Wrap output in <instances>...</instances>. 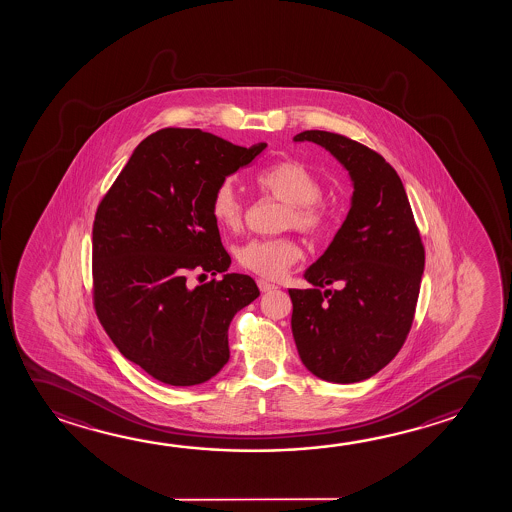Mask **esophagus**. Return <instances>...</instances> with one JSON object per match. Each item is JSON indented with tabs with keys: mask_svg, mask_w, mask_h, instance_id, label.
Returning a JSON list of instances; mask_svg holds the SVG:
<instances>
[{
	"mask_svg": "<svg viewBox=\"0 0 512 512\" xmlns=\"http://www.w3.org/2000/svg\"><path fill=\"white\" fill-rule=\"evenodd\" d=\"M258 286H260L261 292H272V290H276V284L268 283L265 279H258Z\"/></svg>",
	"mask_w": 512,
	"mask_h": 512,
	"instance_id": "34e87169",
	"label": "esophagus"
}]
</instances>
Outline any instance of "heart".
Instances as JSON below:
<instances>
[{
	"mask_svg": "<svg viewBox=\"0 0 512 512\" xmlns=\"http://www.w3.org/2000/svg\"><path fill=\"white\" fill-rule=\"evenodd\" d=\"M256 185L288 204L283 215V228H295L306 235H318L329 224V210L320 199L324 187L317 174L299 162H281L256 176ZM211 215L220 228L235 231L242 226L244 204L231 179L222 181L211 195ZM302 258L299 242L292 236L252 238L236 249V260L242 267L263 277H281L293 263Z\"/></svg>",
	"mask_w": 512,
	"mask_h": 512,
	"instance_id": "heart-1",
	"label": "heart"
}]
</instances>
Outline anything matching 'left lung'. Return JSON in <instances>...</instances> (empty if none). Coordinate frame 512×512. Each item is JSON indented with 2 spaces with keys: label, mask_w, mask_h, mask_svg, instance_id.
<instances>
[{
  "label": "left lung",
  "mask_w": 512,
  "mask_h": 512,
  "mask_svg": "<svg viewBox=\"0 0 512 512\" xmlns=\"http://www.w3.org/2000/svg\"><path fill=\"white\" fill-rule=\"evenodd\" d=\"M293 142L324 147L349 172L350 210L333 242L288 290L292 333L302 363L318 379L365 381L404 345L420 293L425 251L406 188L381 155L329 131H302ZM336 283L331 293L319 288Z\"/></svg>",
  "instance_id": "1"
}]
</instances>
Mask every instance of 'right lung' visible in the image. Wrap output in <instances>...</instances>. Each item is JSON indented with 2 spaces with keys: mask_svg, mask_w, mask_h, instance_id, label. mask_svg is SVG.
<instances>
[{
  "mask_svg": "<svg viewBox=\"0 0 512 512\" xmlns=\"http://www.w3.org/2000/svg\"><path fill=\"white\" fill-rule=\"evenodd\" d=\"M201 130L167 128L142 140L99 204L92 229L94 302L122 356L169 386L210 381L229 361L228 329L260 297L231 258L211 195L260 155ZM192 271L223 274L190 287ZM205 275V274H204Z\"/></svg>",
  "mask_w": 512,
  "mask_h": 512,
  "instance_id": "right-lung-1",
  "label": "right lung"
}]
</instances>
